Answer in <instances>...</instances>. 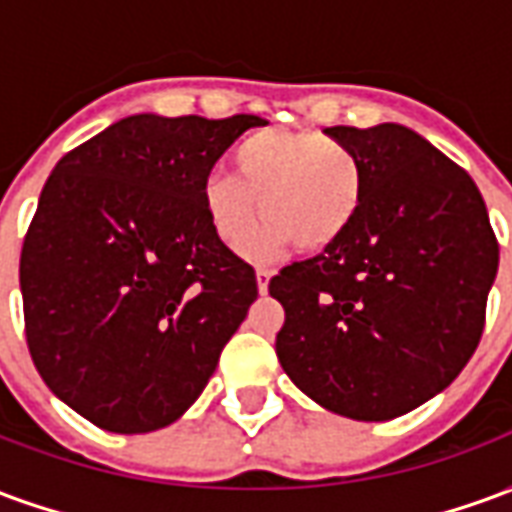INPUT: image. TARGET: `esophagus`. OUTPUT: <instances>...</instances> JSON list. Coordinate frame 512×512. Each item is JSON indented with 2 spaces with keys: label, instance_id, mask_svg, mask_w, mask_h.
<instances>
[{
  "label": "esophagus",
  "instance_id": "1",
  "mask_svg": "<svg viewBox=\"0 0 512 512\" xmlns=\"http://www.w3.org/2000/svg\"><path fill=\"white\" fill-rule=\"evenodd\" d=\"M255 277H257V290H260V293H266V290H268V279L274 277V271H271V268H257Z\"/></svg>",
  "mask_w": 512,
  "mask_h": 512
}]
</instances>
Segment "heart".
I'll list each match as a JSON object with an SVG mask.
<instances>
[{
    "mask_svg": "<svg viewBox=\"0 0 512 512\" xmlns=\"http://www.w3.org/2000/svg\"><path fill=\"white\" fill-rule=\"evenodd\" d=\"M235 175H208L202 211L213 235L241 249L256 205L264 222L246 242L252 257H277L296 244L323 252L354 227L365 202V167L351 147L318 131H257L233 156Z\"/></svg>",
    "mask_w": 512,
    "mask_h": 512,
    "instance_id": "b5f03b06",
    "label": "heart"
}]
</instances>
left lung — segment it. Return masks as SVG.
Masks as SVG:
<instances>
[{
    "mask_svg": "<svg viewBox=\"0 0 512 512\" xmlns=\"http://www.w3.org/2000/svg\"><path fill=\"white\" fill-rule=\"evenodd\" d=\"M365 167L354 227L285 266L282 370L343 417L384 422L450 386L483 337L499 244L469 172L397 123L334 126Z\"/></svg>",
    "mask_w": 512,
    "mask_h": 512,
    "instance_id": "1",
    "label": "left lung"
}]
</instances>
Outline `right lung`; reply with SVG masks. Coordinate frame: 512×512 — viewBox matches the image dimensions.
<instances>
[{"instance_id":"1","label":"right lung","mask_w":512,"mask_h":512,"mask_svg":"<svg viewBox=\"0 0 512 512\" xmlns=\"http://www.w3.org/2000/svg\"><path fill=\"white\" fill-rule=\"evenodd\" d=\"M257 115H134L57 161L21 246L32 362L112 433L175 422L257 299L255 268L213 235L202 183Z\"/></svg>"}]
</instances>
